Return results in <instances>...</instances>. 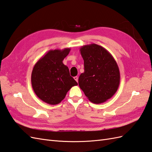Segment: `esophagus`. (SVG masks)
I'll use <instances>...</instances> for the list:
<instances>
[{"label":"esophagus","mask_w":152,"mask_h":152,"mask_svg":"<svg viewBox=\"0 0 152 152\" xmlns=\"http://www.w3.org/2000/svg\"><path fill=\"white\" fill-rule=\"evenodd\" d=\"M74 79H75V80L77 82H78V77H77V76H75V77H74Z\"/></svg>","instance_id":"1"}]
</instances>
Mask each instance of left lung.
Here are the masks:
<instances>
[{"label": "left lung", "instance_id": "1", "mask_svg": "<svg viewBox=\"0 0 152 152\" xmlns=\"http://www.w3.org/2000/svg\"><path fill=\"white\" fill-rule=\"evenodd\" d=\"M80 51L84 61V72L78 78L80 89L94 104L106 102L118 89L117 63L106 49L96 44L82 46Z\"/></svg>", "mask_w": 152, "mask_h": 152}]
</instances>
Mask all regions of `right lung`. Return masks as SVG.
Masks as SVG:
<instances>
[{"mask_svg": "<svg viewBox=\"0 0 152 152\" xmlns=\"http://www.w3.org/2000/svg\"><path fill=\"white\" fill-rule=\"evenodd\" d=\"M70 50V48L49 50L34 66L31 86L37 97L45 103L59 104L72 87L77 85L70 76L68 66L63 63Z\"/></svg>", "mask_w": 152, "mask_h": 152, "instance_id": "1", "label": "right lung"}]
</instances>
